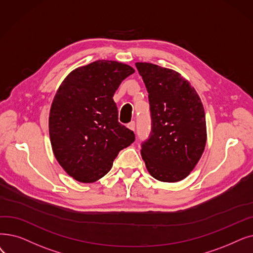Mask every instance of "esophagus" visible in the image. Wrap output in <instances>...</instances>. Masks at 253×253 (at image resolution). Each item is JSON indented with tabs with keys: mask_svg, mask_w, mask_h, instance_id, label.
Wrapping results in <instances>:
<instances>
[{
	"mask_svg": "<svg viewBox=\"0 0 253 253\" xmlns=\"http://www.w3.org/2000/svg\"><path fill=\"white\" fill-rule=\"evenodd\" d=\"M127 127L130 129V130H132V131H134L135 130V122L134 121H131L130 123H128V125H127Z\"/></svg>",
	"mask_w": 253,
	"mask_h": 253,
	"instance_id": "34e87169",
	"label": "esophagus"
}]
</instances>
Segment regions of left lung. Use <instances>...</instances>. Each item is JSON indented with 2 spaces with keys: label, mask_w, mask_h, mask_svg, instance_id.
Returning a JSON list of instances; mask_svg holds the SVG:
<instances>
[{
  "label": "left lung",
  "mask_w": 253,
  "mask_h": 253,
  "mask_svg": "<svg viewBox=\"0 0 253 253\" xmlns=\"http://www.w3.org/2000/svg\"><path fill=\"white\" fill-rule=\"evenodd\" d=\"M149 93L152 129L141 144L150 174L161 182L185 179L201 159L207 141L204 106L190 83L177 71L136 63Z\"/></svg>",
  "instance_id": "left-lung-1"
}]
</instances>
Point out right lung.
I'll return each mask as SVG.
<instances>
[{
	"label": "right lung",
	"instance_id": "1",
	"mask_svg": "<svg viewBox=\"0 0 253 253\" xmlns=\"http://www.w3.org/2000/svg\"><path fill=\"white\" fill-rule=\"evenodd\" d=\"M133 72L126 64L99 60L73 70L60 85L49 113L50 142L60 166L76 181L102 178L134 141L133 131L118 121L113 99Z\"/></svg>",
	"mask_w": 253,
	"mask_h": 253
}]
</instances>
